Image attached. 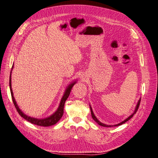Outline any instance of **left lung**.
Returning a JSON list of instances; mask_svg holds the SVG:
<instances>
[{"label": "left lung", "instance_id": "left-lung-1", "mask_svg": "<svg viewBox=\"0 0 158 158\" xmlns=\"http://www.w3.org/2000/svg\"><path fill=\"white\" fill-rule=\"evenodd\" d=\"M140 101H141V98L139 99V101H138V103H137V104H136V107H135V111H134V112L132 113L129 117H127L126 120H124L123 121H122V122H121L120 123H118V124H115V125H112V126H111V125H106V124H105V123H102V122H101L100 121H99L97 118V117H95V114H94V112H93V110H92V107L90 106V105H89V107H90V110H91V114H92V118H93V119L98 124V125H100V126H103V127H115V126H120V125H122V124H123V123H124L125 122H127L129 120H130L132 117H133V115L136 113V111H138V107H139V104H140Z\"/></svg>", "mask_w": 158, "mask_h": 158}]
</instances>
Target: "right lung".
Listing matches in <instances>:
<instances>
[{"label":"right lung","instance_id":"right-lung-1","mask_svg":"<svg viewBox=\"0 0 158 158\" xmlns=\"http://www.w3.org/2000/svg\"><path fill=\"white\" fill-rule=\"evenodd\" d=\"M13 69V65L11 68V73H10V92H11V97H12V100L13 102L14 103V105L16 107V110H17L18 113H19V114L22 117H23L25 120H27L28 122H31V123L35 124V125L37 126H44V127H48V126H51L56 124L58 121H59L63 114V110H64V103L65 101H66V99L68 98L70 93L72 90V88L73 87V86L76 83L77 81H74L73 82H72L71 83H70L68 86L66 87L64 94L63 95V97L61 98V100L60 101L59 107H58L57 110L55 111V113H54L52 114H51V116H49L48 117L45 118H33V117H31L29 116L24 114L19 108V107L18 106V104H16V102L15 99V97H13V90L11 88V72L12 70Z\"/></svg>","mask_w":158,"mask_h":158}]
</instances>
